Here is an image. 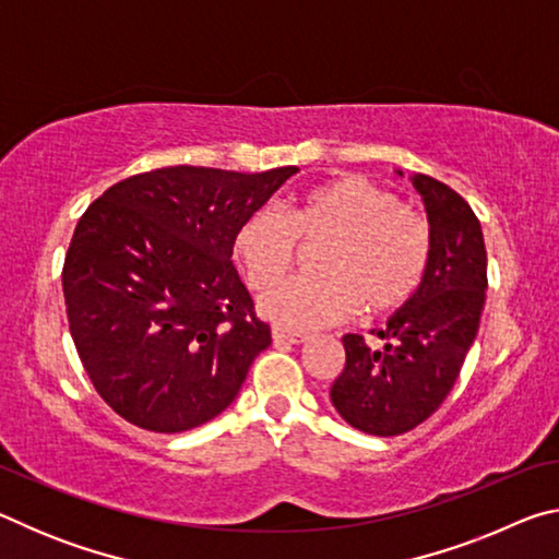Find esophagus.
I'll return each instance as SVG.
<instances>
[{
  "instance_id": "obj_1",
  "label": "esophagus",
  "mask_w": 559,
  "mask_h": 559,
  "mask_svg": "<svg viewBox=\"0 0 559 559\" xmlns=\"http://www.w3.org/2000/svg\"><path fill=\"white\" fill-rule=\"evenodd\" d=\"M271 337H273V343H290V345H300L308 340L306 333H298V330H286V328H273Z\"/></svg>"
}]
</instances>
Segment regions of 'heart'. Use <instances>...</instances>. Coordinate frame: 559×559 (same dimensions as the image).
I'll list each match as a JSON object with an SVG mask.
<instances>
[{
    "label": "heart",
    "mask_w": 559,
    "mask_h": 559,
    "mask_svg": "<svg viewBox=\"0 0 559 559\" xmlns=\"http://www.w3.org/2000/svg\"><path fill=\"white\" fill-rule=\"evenodd\" d=\"M300 241L325 239L320 276H293L259 298L261 316L286 328H320L357 313L402 308L427 276L433 234L427 216L362 175L328 179L286 212L261 206L236 226L231 249L251 288H266L290 266Z\"/></svg>",
    "instance_id": "obj_1"
}]
</instances>
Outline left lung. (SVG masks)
I'll return each mask as SVG.
<instances>
[{
    "mask_svg": "<svg viewBox=\"0 0 559 559\" xmlns=\"http://www.w3.org/2000/svg\"><path fill=\"white\" fill-rule=\"evenodd\" d=\"M409 179L433 234L427 276L377 330L382 347L343 337L345 370L330 386L337 414L372 437H400L439 409L476 340L488 288L484 231L468 202L429 175Z\"/></svg>",
    "mask_w": 559,
    "mask_h": 559,
    "instance_id": "left-lung-1",
    "label": "left lung"
}]
</instances>
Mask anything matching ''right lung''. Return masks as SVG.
<instances>
[{"label":"right lung","mask_w":559,"mask_h":559,"mask_svg":"<svg viewBox=\"0 0 559 559\" xmlns=\"http://www.w3.org/2000/svg\"><path fill=\"white\" fill-rule=\"evenodd\" d=\"M296 173L163 167L112 185L81 216L66 313L93 386L122 419L179 433L236 400L271 328L253 313L231 239Z\"/></svg>","instance_id":"1"}]
</instances>
